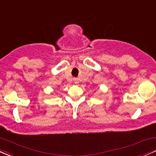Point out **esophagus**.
I'll use <instances>...</instances> for the list:
<instances>
[{"label": "esophagus", "instance_id": "1", "mask_svg": "<svg viewBox=\"0 0 156 156\" xmlns=\"http://www.w3.org/2000/svg\"><path fill=\"white\" fill-rule=\"evenodd\" d=\"M73 81H74V83H78V82H79V81H78V79L77 78H73Z\"/></svg>", "mask_w": 156, "mask_h": 156}]
</instances>
